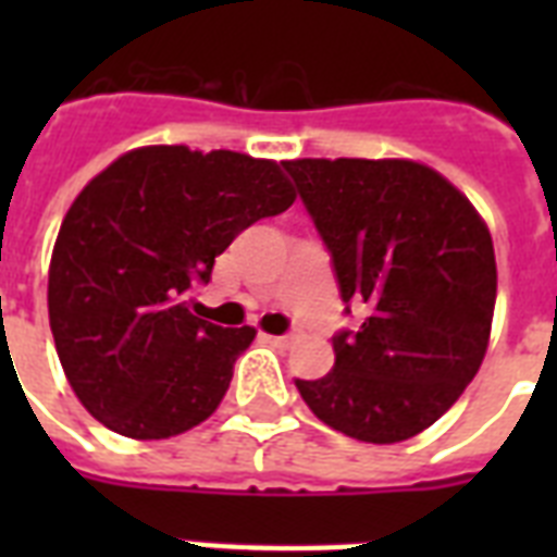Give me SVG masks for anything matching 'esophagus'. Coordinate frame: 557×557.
<instances>
[{
	"label": "esophagus",
	"mask_w": 557,
	"mask_h": 557,
	"mask_svg": "<svg viewBox=\"0 0 557 557\" xmlns=\"http://www.w3.org/2000/svg\"><path fill=\"white\" fill-rule=\"evenodd\" d=\"M262 341H269L274 347H288V335H262Z\"/></svg>",
	"instance_id": "obj_1"
}]
</instances>
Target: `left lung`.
Here are the masks:
<instances>
[{
  "label": "left lung",
  "instance_id": "8db88e82",
  "mask_svg": "<svg viewBox=\"0 0 557 557\" xmlns=\"http://www.w3.org/2000/svg\"><path fill=\"white\" fill-rule=\"evenodd\" d=\"M364 323L332 338L335 367L297 389L323 424L393 445L431 428L488 347L497 265L474 205L407 159L283 161Z\"/></svg>",
  "mask_w": 557,
  "mask_h": 557
}]
</instances>
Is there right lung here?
Wrapping results in <instances>:
<instances>
[{
    "label": "right lung",
    "mask_w": 557,
    "mask_h": 557,
    "mask_svg": "<svg viewBox=\"0 0 557 557\" xmlns=\"http://www.w3.org/2000/svg\"><path fill=\"white\" fill-rule=\"evenodd\" d=\"M277 161L141 147L65 213L48 269V321L74 396L109 431L170 440L225 396L251 326L201 321L190 292L257 219L292 208Z\"/></svg>",
    "instance_id": "add662e5"
}]
</instances>
